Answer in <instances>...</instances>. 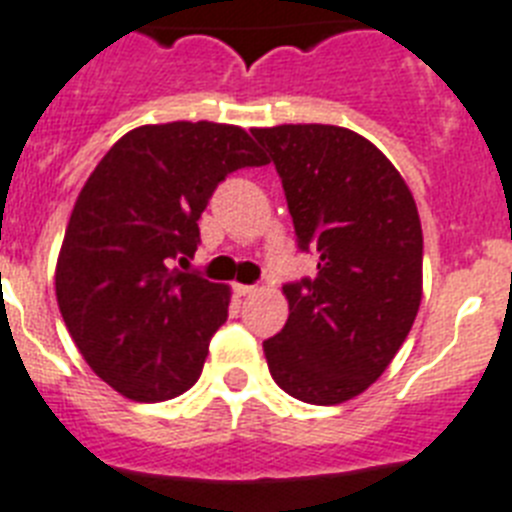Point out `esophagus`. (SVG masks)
<instances>
[{
	"mask_svg": "<svg viewBox=\"0 0 512 512\" xmlns=\"http://www.w3.org/2000/svg\"><path fill=\"white\" fill-rule=\"evenodd\" d=\"M234 292L239 294V297H249V294L257 292V286H247V284H234Z\"/></svg>",
	"mask_w": 512,
	"mask_h": 512,
	"instance_id": "obj_1",
	"label": "esophagus"
}]
</instances>
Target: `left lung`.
Segmentation results:
<instances>
[{
	"label": "left lung",
	"mask_w": 512,
	"mask_h": 512,
	"mask_svg": "<svg viewBox=\"0 0 512 512\" xmlns=\"http://www.w3.org/2000/svg\"><path fill=\"white\" fill-rule=\"evenodd\" d=\"M286 191L313 281L286 284L289 318L265 339L270 376L294 400L339 405L389 368L423 297V231L389 157L342 126L252 128Z\"/></svg>",
	"instance_id": "left-lung-1"
}]
</instances>
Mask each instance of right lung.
<instances>
[{"instance_id":"add662e5","label":"right lung","mask_w":512,"mask_h":512,"mask_svg":"<svg viewBox=\"0 0 512 512\" xmlns=\"http://www.w3.org/2000/svg\"><path fill=\"white\" fill-rule=\"evenodd\" d=\"M268 157L239 126L176 120L120 136L83 184L54 294L89 368L134 402L197 384L231 286L170 268L194 255L215 186Z\"/></svg>"}]
</instances>
